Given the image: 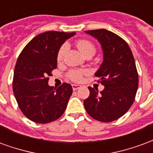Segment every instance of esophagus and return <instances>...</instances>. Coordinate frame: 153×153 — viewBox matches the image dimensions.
Here are the masks:
<instances>
[{
  "instance_id": "1",
  "label": "esophagus",
  "mask_w": 153,
  "mask_h": 153,
  "mask_svg": "<svg viewBox=\"0 0 153 153\" xmlns=\"http://www.w3.org/2000/svg\"><path fill=\"white\" fill-rule=\"evenodd\" d=\"M80 87H81V85H79V84H72V88H73L74 91L79 89Z\"/></svg>"
}]
</instances>
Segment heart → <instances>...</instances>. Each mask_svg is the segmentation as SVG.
I'll return each instance as SVG.
<instances>
[{
	"mask_svg": "<svg viewBox=\"0 0 153 153\" xmlns=\"http://www.w3.org/2000/svg\"><path fill=\"white\" fill-rule=\"evenodd\" d=\"M76 46L78 47V49L80 51V53L82 55H85L87 52H88L90 51H93L95 52V47L93 46V44L89 42V41L85 40V39H81V40H79L76 42ZM66 45L64 44L61 47H60V49L57 52V60L58 61H60L62 60V58L64 56V54L66 51ZM88 73L86 70H72L70 73V79L74 81H77L79 82L80 80L82 79V76L83 74H86Z\"/></svg>",
	"mask_w": 153,
	"mask_h": 153,
	"instance_id": "b5f03b06",
	"label": "heart"
}]
</instances>
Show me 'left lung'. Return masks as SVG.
I'll return each mask as SVG.
<instances>
[{"label":"left lung","mask_w":153,"mask_h":153,"mask_svg":"<svg viewBox=\"0 0 153 153\" xmlns=\"http://www.w3.org/2000/svg\"><path fill=\"white\" fill-rule=\"evenodd\" d=\"M97 39L103 61L95 76L104 86L102 92L88 87L89 97L83 101L88 114L98 121L111 122L127 112L134 102L138 75L134 58L127 42L106 29L85 31Z\"/></svg>","instance_id":"obj_1"}]
</instances>
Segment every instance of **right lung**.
Listing matches in <instances>:
<instances>
[{
    "label": "right lung",
    "mask_w": 153,
    "mask_h": 153,
    "mask_svg": "<svg viewBox=\"0 0 153 153\" xmlns=\"http://www.w3.org/2000/svg\"><path fill=\"white\" fill-rule=\"evenodd\" d=\"M75 33L48 31L36 36L23 49L15 68L13 92L19 109L32 121L46 124L65 111L72 86H49L47 76L57 67V52Z\"/></svg>",
    "instance_id": "1"
}]
</instances>
